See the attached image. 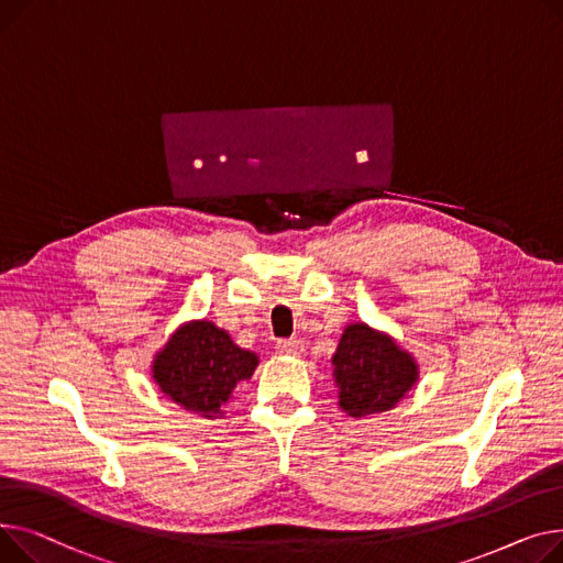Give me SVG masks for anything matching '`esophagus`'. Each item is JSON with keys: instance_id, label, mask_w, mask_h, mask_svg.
I'll return each instance as SVG.
<instances>
[{"instance_id": "1", "label": "esophagus", "mask_w": 563, "mask_h": 563, "mask_svg": "<svg viewBox=\"0 0 563 563\" xmlns=\"http://www.w3.org/2000/svg\"><path fill=\"white\" fill-rule=\"evenodd\" d=\"M275 347H277L279 354H286V356H297V354L305 352V345L300 341H295V339H282V341H277Z\"/></svg>"}]
</instances>
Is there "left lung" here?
<instances>
[{"mask_svg":"<svg viewBox=\"0 0 563 563\" xmlns=\"http://www.w3.org/2000/svg\"><path fill=\"white\" fill-rule=\"evenodd\" d=\"M341 409L354 418L388 411L418 377L413 358L366 324H350L332 358Z\"/></svg>","mask_w":563,"mask_h":563,"instance_id":"left-lung-1","label":"left lung"}]
</instances>
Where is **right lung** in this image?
Wrapping results in <instances>:
<instances>
[{
    "mask_svg": "<svg viewBox=\"0 0 563 563\" xmlns=\"http://www.w3.org/2000/svg\"><path fill=\"white\" fill-rule=\"evenodd\" d=\"M256 354L241 350L213 322L181 327L154 358V379L173 402L205 418H218L239 382L250 379Z\"/></svg>",
    "mask_w": 563,
    "mask_h": 563,
    "instance_id": "1",
    "label": "right lung"
}]
</instances>
